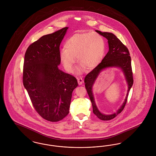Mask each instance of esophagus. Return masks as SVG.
<instances>
[{"label": "esophagus", "instance_id": "1", "mask_svg": "<svg viewBox=\"0 0 156 156\" xmlns=\"http://www.w3.org/2000/svg\"><path fill=\"white\" fill-rule=\"evenodd\" d=\"M77 81H78V84H79V85H81L82 84V83H83V82L82 78H77Z\"/></svg>", "mask_w": 156, "mask_h": 156}]
</instances>
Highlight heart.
Masks as SVG:
<instances>
[{"label":"heart","mask_w":156,"mask_h":156,"mask_svg":"<svg viewBox=\"0 0 156 156\" xmlns=\"http://www.w3.org/2000/svg\"><path fill=\"white\" fill-rule=\"evenodd\" d=\"M65 49L59 52V59L67 72L74 71L76 57L81 64L76 74L81 75L85 67L92 69L98 66L103 59L106 45L103 37L97 33H76L68 39Z\"/></svg>","instance_id":"heart-1"}]
</instances>
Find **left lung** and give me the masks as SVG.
Masks as SVG:
<instances>
[{
	"mask_svg": "<svg viewBox=\"0 0 156 156\" xmlns=\"http://www.w3.org/2000/svg\"><path fill=\"white\" fill-rule=\"evenodd\" d=\"M95 31L108 40L109 51L101 62L88 74L87 75L85 78L84 82L92 105L94 113L101 120H109L115 118L123 111L127 102L129 92L133 85V79L131 66V58L127 47L114 34L108 32H101L99 30ZM111 67H117L122 71L128 85V89L125 101L117 112L112 114L107 115L101 113L98 109L95 103L92 89L93 85L100 73L104 69Z\"/></svg>",
	"mask_w": 156,
	"mask_h": 156,
	"instance_id": "left-lung-1",
	"label": "left lung"
}]
</instances>
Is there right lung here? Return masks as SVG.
Segmentation results:
<instances>
[{
  "mask_svg": "<svg viewBox=\"0 0 156 156\" xmlns=\"http://www.w3.org/2000/svg\"><path fill=\"white\" fill-rule=\"evenodd\" d=\"M68 27L40 38L24 56L23 81L34 108L44 119L58 122L69 113L78 82L60 70L59 45Z\"/></svg>",
  "mask_w": 156,
  "mask_h": 156,
  "instance_id": "right-lung-1",
  "label": "right lung"
}]
</instances>
